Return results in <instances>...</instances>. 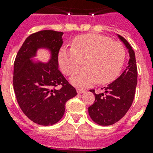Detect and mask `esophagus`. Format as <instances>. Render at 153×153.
Masks as SVG:
<instances>
[{
	"instance_id": "34e87169",
	"label": "esophagus",
	"mask_w": 153,
	"mask_h": 153,
	"mask_svg": "<svg viewBox=\"0 0 153 153\" xmlns=\"http://www.w3.org/2000/svg\"><path fill=\"white\" fill-rule=\"evenodd\" d=\"M86 92V90L85 89H82V88H77V93H85Z\"/></svg>"
}]
</instances>
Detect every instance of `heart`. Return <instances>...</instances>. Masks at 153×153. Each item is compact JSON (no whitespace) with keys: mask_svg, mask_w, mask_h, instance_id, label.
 Segmentation results:
<instances>
[{"mask_svg":"<svg viewBox=\"0 0 153 153\" xmlns=\"http://www.w3.org/2000/svg\"><path fill=\"white\" fill-rule=\"evenodd\" d=\"M125 51L121 44L100 34H85L76 38L71 48H61L58 63L65 75L79 68L83 61L85 69L79 70L70 79L78 88H87L99 82L111 83L118 76L125 61Z\"/></svg>","mask_w":153,"mask_h":153,"instance_id":"b5f03b06","label":"heart"}]
</instances>
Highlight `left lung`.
I'll use <instances>...</instances> for the list:
<instances>
[{"label": "left lung", "mask_w": 153, "mask_h": 153, "mask_svg": "<svg viewBox=\"0 0 153 153\" xmlns=\"http://www.w3.org/2000/svg\"><path fill=\"white\" fill-rule=\"evenodd\" d=\"M118 38L127 47L129 60L125 71L118 79L104 87L105 93L96 94L95 102L88 107V114L93 121L100 125H111L119 121L130 108L135 95L138 70L135 54L126 39L120 35Z\"/></svg>", "instance_id": "left-lung-1"}]
</instances>
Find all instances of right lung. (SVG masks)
Returning a JSON list of instances; mask_svg holds the SVG:
<instances>
[{
    "label": "right lung",
    "mask_w": 153,
    "mask_h": 153,
    "mask_svg": "<svg viewBox=\"0 0 153 153\" xmlns=\"http://www.w3.org/2000/svg\"><path fill=\"white\" fill-rule=\"evenodd\" d=\"M62 32L42 30L29 35L16 55L13 86L18 104L25 115L40 125H52L62 118L68 100L77 92L58 66V53L63 43ZM39 48L50 51L47 63L31 58ZM60 86V90L56 87Z\"/></svg>",
    "instance_id": "1"
}]
</instances>
